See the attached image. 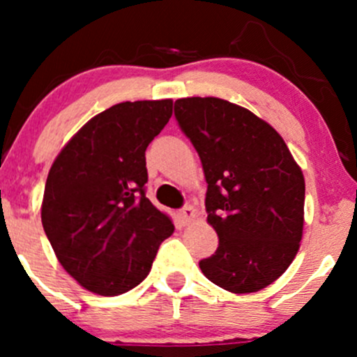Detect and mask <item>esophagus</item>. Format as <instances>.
I'll list each match as a JSON object with an SVG mask.
<instances>
[{
	"label": "esophagus",
	"mask_w": 357,
	"mask_h": 357,
	"mask_svg": "<svg viewBox=\"0 0 357 357\" xmlns=\"http://www.w3.org/2000/svg\"><path fill=\"white\" fill-rule=\"evenodd\" d=\"M179 218H181L183 225H188L193 218H195V208L192 205H185V207L179 211Z\"/></svg>",
	"instance_id": "esophagus-1"
}]
</instances>
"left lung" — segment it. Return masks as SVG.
Here are the masks:
<instances>
[{
	"label": "left lung",
	"instance_id": "8db88e82",
	"mask_svg": "<svg viewBox=\"0 0 357 357\" xmlns=\"http://www.w3.org/2000/svg\"><path fill=\"white\" fill-rule=\"evenodd\" d=\"M207 181V221L219 247L199 262L221 289L250 294L271 285L297 255L305 185L282 136L257 115L221 98L174 103Z\"/></svg>",
	"mask_w": 357,
	"mask_h": 357
}]
</instances>
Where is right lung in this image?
Returning a JSON list of instances; mask_svg holds the SVG:
<instances>
[{"instance_id":"1","label":"right lung","mask_w":357,"mask_h":357,"mask_svg":"<svg viewBox=\"0 0 357 357\" xmlns=\"http://www.w3.org/2000/svg\"><path fill=\"white\" fill-rule=\"evenodd\" d=\"M171 115L172 100L117 103L86 122L50 169L43 228L60 264L86 290L135 289L174 231L145 195V150Z\"/></svg>"}]
</instances>
